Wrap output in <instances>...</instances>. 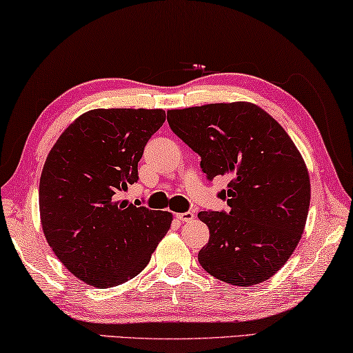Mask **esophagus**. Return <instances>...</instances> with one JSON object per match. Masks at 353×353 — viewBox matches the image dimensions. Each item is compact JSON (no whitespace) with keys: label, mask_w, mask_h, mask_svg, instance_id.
Listing matches in <instances>:
<instances>
[{"label":"esophagus","mask_w":353,"mask_h":353,"mask_svg":"<svg viewBox=\"0 0 353 353\" xmlns=\"http://www.w3.org/2000/svg\"><path fill=\"white\" fill-rule=\"evenodd\" d=\"M176 218L179 221H182V223H187V221H192L193 218H194V212H192V210H188V212H183V214H176Z\"/></svg>","instance_id":"obj_1"}]
</instances>
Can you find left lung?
Wrapping results in <instances>:
<instances>
[{
  "instance_id": "left-lung-1",
  "label": "left lung",
  "mask_w": 353,
  "mask_h": 353,
  "mask_svg": "<svg viewBox=\"0 0 353 353\" xmlns=\"http://www.w3.org/2000/svg\"><path fill=\"white\" fill-rule=\"evenodd\" d=\"M168 124L201 157L209 181L231 179L218 193L228 212L198 214L210 232L199 264L234 286L272 278L299 245L310 210V174L292 139L250 102L170 110Z\"/></svg>"
}]
</instances>
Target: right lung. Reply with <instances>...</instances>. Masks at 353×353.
<instances>
[{"label": "right lung", "mask_w": 353, "mask_h": 353, "mask_svg": "<svg viewBox=\"0 0 353 353\" xmlns=\"http://www.w3.org/2000/svg\"><path fill=\"white\" fill-rule=\"evenodd\" d=\"M163 110H91L58 138L39 183L42 229L56 257L89 286L114 288L149 264L172 214L117 201L163 125Z\"/></svg>", "instance_id": "1"}]
</instances>
